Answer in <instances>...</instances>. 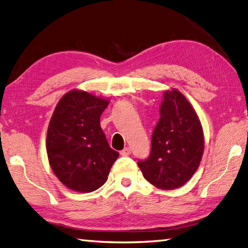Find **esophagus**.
<instances>
[{
    "label": "esophagus",
    "instance_id": "esophagus-1",
    "mask_svg": "<svg viewBox=\"0 0 248 248\" xmlns=\"http://www.w3.org/2000/svg\"><path fill=\"white\" fill-rule=\"evenodd\" d=\"M130 154H131V149H130V147H125V148H124V149L121 150V152H120V155H121V156H129Z\"/></svg>",
    "mask_w": 248,
    "mask_h": 248
}]
</instances>
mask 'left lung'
Masks as SVG:
<instances>
[{
  "label": "left lung",
  "instance_id": "8db88e82",
  "mask_svg": "<svg viewBox=\"0 0 248 248\" xmlns=\"http://www.w3.org/2000/svg\"><path fill=\"white\" fill-rule=\"evenodd\" d=\"M204 135L196 110L178 90H167L154 129L152 150L138 162L143 176L159 189L182 187L200 166Z\"/></svg>",
  "mask_w": 248,
  "mask_h": 248
}]
</instances>
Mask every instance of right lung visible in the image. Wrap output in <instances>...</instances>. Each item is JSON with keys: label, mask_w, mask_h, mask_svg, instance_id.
<instances>
[{"label": "right lung", "mask_w": 248, "mask_h": 248, "mask_svg": "<svg viewBox=\"0 0 248 248\" xmlns=\"http://www.w3.org/2000/svg\"><path fill=\"white\" fill-rule=\"evenodd\" d=\"M108 105V100L71 90L51 116L46 139L48 160L58 179L71 190L99 189L119 156L101 129L100 117Z\"/></svg>", "instance_id": "1"}]
</instances>
